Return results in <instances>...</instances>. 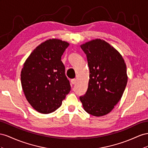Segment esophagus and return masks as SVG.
I'll use <instances>...</instances> for the list:
<instances>
[{"instance_id": "34e87169", "label": "esophagus", "mask_w": 148, "mask_h": 148, "mask_svg": "<svg viewBox=\"0 0 148 148\" xmlns=\"http://www.w3.org/2000/svg\"><path fill=\"white\" fill-rule=\"evenodd\" d=\"M71 83L73 84H75V83H76V79H71Z\"/></svg>"}]
</instances>
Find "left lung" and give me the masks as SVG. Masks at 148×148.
Returning <instances> with one entry per match:
<instances>
[{
  "label": "left lung",
  "instance_id": "1",
  "mask_svg": "<svg viewBox=\"0 0 148 148\" xmlns=\"http://www.w3.org/2000/svg\"><path fill=\"white\" fill-rule=\"evenodd\" d=\"M89 67L87 90L80 97L85 111L95 116L107 115L121 99L128 81L123 57L107 42L95 39L81 45Z\"/></svg>",
  "mask_w": 148,
  "mask_h": 148
}]
</instances>
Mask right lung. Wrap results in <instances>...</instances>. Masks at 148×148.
I'll return each instance as SVG.
<instances>
[{"label": "right lung", "mask_w": 148, "mask_h": 148, "mask_svg": "<svg viewBox=\"0 0 148 148\" xmlns=\"http://www.w3.org/2000/svg\"><path fill=\"white\" fill-rule=\"evenodd\" d=\"M69 44L49 39L33 51L21 71L24 94L35 110L48 114L57 110L69 94L71 86L61 56Z\"/></svg>", "instance_id": "1"}]
</instances>
